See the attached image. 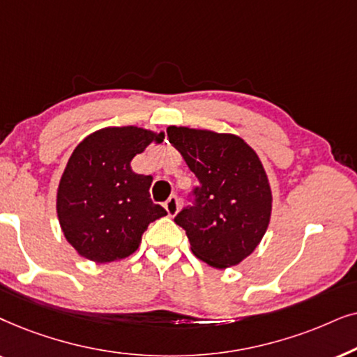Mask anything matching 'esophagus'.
Here are the masks:
<instances>
[{
	"label": "esophagus",
	"instance_id": "obj_1",
	"mask_svg": "<svg viewBox=\"0 0 357 357\" xmlns=\"http://www.w3.org/2000/svg\"><path fill=\"white\" fill-rule=\"evenodd\" d=\"M165 208H166V212H168L169 217H174L179 211V199L176 196H171L168 201L165 202Z\"/></svg>",
	"mask_w": 357,
	"mask_h": 357
}]
</instances>
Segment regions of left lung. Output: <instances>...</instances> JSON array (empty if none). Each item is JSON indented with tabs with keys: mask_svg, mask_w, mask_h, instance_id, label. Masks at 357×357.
<instances>
[{
	"mask_svg": "<svg viewBox=\"0 0 357 357\" xmlns=\"http://www.w3.org/2000/svg\"><path fill=\"white\" fill-rule=\"evenodd\" d=\"M169 144L196 174V207L174 218L194 256L217 269L240 264L261 243L273 212V191L256 151L234 134L169 126Z\"/></svg>",
	"mask_w": 357,
	"mask_h": 357,
	"instance_id": "obj_1",
	"label": "left lung"
}]
</instances>
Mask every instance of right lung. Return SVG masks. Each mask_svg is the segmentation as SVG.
<instances>
[{
	"label": "right lung",
	"instance_id": "add662e5",
	"mask_svg": "<svg viewBox=\"0 0 357 357\" xmlns=\"http://www.w3.org/2000/svg\"><path fill=\"white\" fill-rule=\"evenodd\" d=\"M163 139V132L137 126L104 127L73 150L56 189V215L79 256L94 263L127 258L149 223L166 215L150 199L153 178L130 166L137 153Z\"/></svg>",
	"mask_w": 357,
	"mask_h": 357
}]
</instances>
